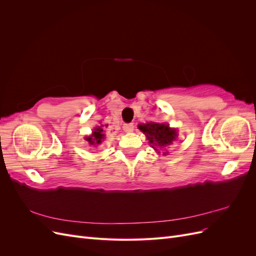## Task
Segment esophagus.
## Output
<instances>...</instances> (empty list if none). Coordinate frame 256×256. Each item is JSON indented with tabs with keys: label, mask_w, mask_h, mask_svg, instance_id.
I'll list each match as a JSON object with an SVG mask.
<instances>
[{
	"label": "esophagus",
	"mask_w": 256,
	"mask_h": 256,
	"mask_svg": "<svg viewBox=\"0 0 256 256\" xmlns=\"http://www.w3.org/2000/svg\"><path fill=\"white\" fill-rule=\"evenodd\" d=\"M122 129H124V131H125V132L130 134L134 130V124H125V125L122 126Z\"/></svg>",
	"instance_id": "esophagus-1"
}]
</instances>
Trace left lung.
I'll list each match as a JSON object with an SVG mask.
<instances>
[{"instance_id": "obj_1", "label": "left lung", "mask_w": 256, "mask_h": 256, "mask_svg": "<svg viewBox=\"0 0 256 256\" xmlns=\"http://www.w3.org/2000/svg\"><path fill=\"white\" fill-rule=\"evenodd\" d=\"M138 127L146 136L152 148L158 152H160L159 150H164L171 145L177 138V130L175 128H170L166 124L146 122L141 124ZM166 154L168 152H164V154Z\"/></svg>"}]
</instances>
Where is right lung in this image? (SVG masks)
<instances>
[{
  "label": "right lung",
  "instance_id": "right-lung-1",
  "mask_svg": "<svg viewBox=\"0 0 256 256\" xmlns=\"http://www.w3.org/2000/svg\"><path fill=\"white\" fill-rule=\"evenodd\" d=\"M106 126H108V125H106ZM102 127H104V125L95 128L94 131H92V134L90 136L85 138V140L88 142V144H90L92 146H98L100 143L102 142V140L104 138V131Z\"/></svg>",
  "mask_w": 256,
  "mask_h": 256
}]
</instances>
